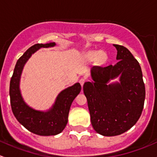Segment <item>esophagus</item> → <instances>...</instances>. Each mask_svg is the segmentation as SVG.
<instances>
[{
	"label": "esophagus",
	"mask_w": 157,
	"mask_h": 157,
	"mask_svg": "<svg viewBox=\"0 0 157 157\" xmlns=\"http://www.w3.org/2000/svg\"><path fill=\"white\" fill-rule=\"evenodd\" d=\"M85 82V78H80V80H79V82H80V84H81V85H82V86H83Z\"/></svg>",
	"instance_id": "34e87169"
}]
</instances>
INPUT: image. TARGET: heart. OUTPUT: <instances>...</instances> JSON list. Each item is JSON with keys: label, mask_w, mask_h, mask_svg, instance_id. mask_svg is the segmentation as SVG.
<instances>
[{"label": "heart", "mask_w": 157, "mask_h": 157, "mask_svg": "<svg viewBox=\"0 0 157 157\" xmlns=\"http://www.w3.org/2000/svg\"><path fill=\"white\" fill-rule=\"evenodd\" d=\"M85 58L88 60L92 61L97 59V61L99 64H103L107 59V55L106 53L103 51H88L85 54Z\"/></svg>", "instance_id": "b5f03b06"}]
</instances>
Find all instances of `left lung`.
Instances as JSON below:
<instances>
[{
	"instance_id": "left-lung-1",
	"label": "left lung",
	"mask_w": 157,
	"mask_h": 157,
	"mask_svg": "<svg viewBox=\"0 0 157 157\" xmlns=\"http://www.w3.org/2000/svg\"><path fill=\"white\" fill-rule=\"evenodd\" d=\"M117 50L116 65L91 68V82L84 84L94 129L103 136L121 135L136 124L145 100L141 68L123 46ZM116 78L119 82L109 83Z\"/></svg>"
}]
</instances>
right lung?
Masks as SVG:
<instances>
[{
    "label": "right lung",
    "mask_w": 157,
    "mask_h": 157,
    "mask_svg": "<svg viewBox=\"0 0 157 157\" xmlns=\"http://www.w3.org/2000/svg\"><path fill=\"white\" fill-rule=\"evenodd\" d=\"M56 43L36 44L29 48L17 60L10 83L12 111L18 122L26 129L41 136L56 135L63 131L68 122L71 104L80 93L82 87L77 82L59 92L54 104L46 111L37 110L29 106L21 94L20 78L25 64L32 55L42 48H52Z\"/></svg>",
    "instance_id": "1"
}]
</instances>
